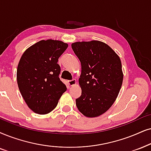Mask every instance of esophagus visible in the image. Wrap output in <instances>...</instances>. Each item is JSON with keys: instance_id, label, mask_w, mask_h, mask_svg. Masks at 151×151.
Masks as SVG:
<instances>
[{"instance_id": "34e87169", "label": "esophagus", "mask_w": 151, "mask_h": 151, "mask_svg": "<svg viewBox=\"0 0 151 151\" xmlns=\"http://www.w3.org/2000/svg\"><path fill=\"white\" fill-rule=\"evenodd\" d=\"M76 83H77V81H76L75 79H72L68 81V84H69L70 86H72L75 85Z\"/></svg>"}]
</instances>
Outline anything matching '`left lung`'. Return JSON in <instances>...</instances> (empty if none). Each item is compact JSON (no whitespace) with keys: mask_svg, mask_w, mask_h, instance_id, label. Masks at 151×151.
<instances>
[{"mask_svg":"<svg viewBox=\"0 0 151 151\" xmlns=\"http://www.w3.org/2000/svg\"><path fill=\"white\" fill-rule=\"evenodd\" d=\"M72 49L81 65V95L76 105L86 117H98L112 106L120 92L123 79L121 59L109 46L98 40L77 42Z\"/></svg>","mask_w":151,"mask_h":151,"instance_id":"obj_1","label":"left lung"}]
</instances>
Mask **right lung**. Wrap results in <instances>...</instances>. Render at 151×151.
<instances>
[{"label":"right lung","instance_id":"obj_1","mask_svg":"<svg viewBox=\"0 0 151 151\" xmlns=\"http://www.w3.org/2000/svg\"><path fill=\"white\" fill-rule=\"evenodd\" d=\"M68 45L62 41L41 40L28 48L21 57L17 71V84L28 107L38 114L56 108L67 88L59 78L58 58Z\"/></svg>","mask_w":151,"mask_h":151}]
</instances>
